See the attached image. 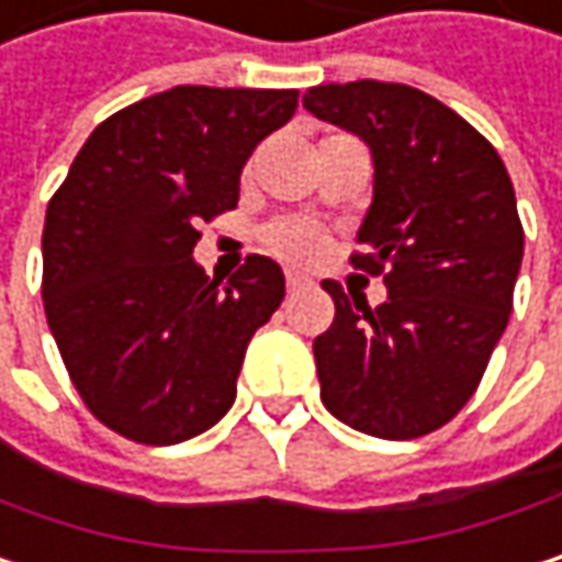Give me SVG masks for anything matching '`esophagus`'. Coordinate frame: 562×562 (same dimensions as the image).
Instances as JSON below:
<instances>
[{
	"label": "esophagus",
	"mask_w": 562,
	"mask_h": 562,
	"mask_svg": "<svg viewBox=\"0 0 562 562\" xmlns=\"http://www.w3.org/2000/svg\"><path fill=\"white\" fill-rule=\"evenodd\" d=\"M311 284V278H304V274H297V271H288V291H301V288H307Z\"/></svg>",
	"instance_id": "obj_1"
}]
</instances>
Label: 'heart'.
<instances>
[{"instance_id": "1", "label": "heart", "mask_w": 562, "mask_h": 562, "mask_svg": "<svg viewBox=\"0 0 562 562\" xmlns=\"http://www.w3.org/2000/svg\"><path fill=\"white\" fill-rule=\"evenodd\" d=\"M261 239L271 255H278L281 261H291V265H311L326 248L319 226L307 223V220H278L265 229Z\"/></svg>"}]
</instances>
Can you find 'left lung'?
I'll return each mask as SVG.
<instances>
[{
  "label": "left lung",
  "mask_w": 562,
  "mask_h": 562,
  "mask_svg": "<svg viewBox=\"0 0 562 562\" xmlns=\"http://www.w3.org/2000/svg\"><path fill=\"white\" fill-rule=\"evenodd\" d=\"M304 105L372 151L352 265L387 288L369 307L323 281L336 316L314 339L319 397L369 437H424L462 411L508 326L525 258L512 177L462 115L414 87L323 83Z\"/></svg>",
  "instance_id": "obj_1"
}]
</instances>
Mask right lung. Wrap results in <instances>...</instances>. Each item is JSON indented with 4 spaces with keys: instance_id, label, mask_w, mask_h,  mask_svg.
I'll return each instance as SVG.
<instances>
[{
    "instance_id": "right-lung-1",
    "label": "right lung",
    "mask_w": 562,
    "mask_h": 562,
    "mask_svg": "<svg viewBox=\"0 0 562 562\" xmlns=\"http://www.w3.org/2000/svg\"><path fill=\"white\" fill-rule=\"evenodd\" d=\"M297 90L175 87L93 128L47 203L44 314L83 404L109 430L183 443L226 417L248 339L284 301L265 255L223 284L196 261V226L239 203L255 145Z\"/></svg>"
}]
</instances>
